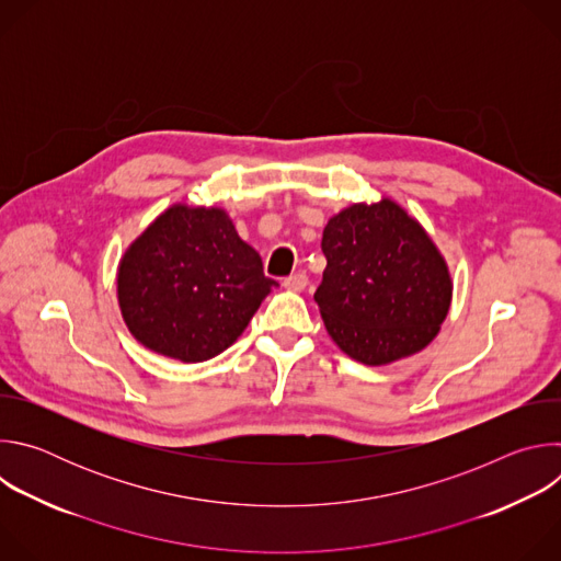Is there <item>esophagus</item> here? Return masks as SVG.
I'll list each match as a JSON object with an SVG mask.
<instances>
[{"label": "esophagus", "instance_id": "1", "mask_svg": "<svg viewBox=\"0 0 561 561\" xmlns=\"http://www.w3.org/2000/svg\"><path fill=\"white\" fill-rule=\"evenodd\" d=\"M306 286H308V277H306L304 273H295V275H290V277L284 279V288H288V290H293V293H299V290H304Z\"/></svg>", "mask_w": 561, "mask_h": 561}]
</instances>
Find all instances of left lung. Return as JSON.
<instances>
[{
    "instance_id": "left-lung-1",
    "label": "left lung",
    "mask_w": 561,
    "mask_h": 561,
    "mask_svg": "<svg viewBox=\"0 0 561 561\" xmlns=\"http://www.w3.org/2000/svg\"><path fill=\"white\" fill-rule=\"evenodd\" d=\"M327 268L314 301L331 340L383 366L424 351L453 301L448 264L424 226L390 197L357 202L324 228Z\"/></svg>"
}]
</instances>
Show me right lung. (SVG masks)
I'll list each match as a JSON object with an SVG mask.
<instances>
[{"label":"right lung","instance_id":"add662e5","mask_svg":"<svg viewBox=\"0 0 561 561\" xmlns=\"http://www.w3.org/2000/svg\"><path fill=\"white\" fill-rule=\"evenodd\" d=\"M277 286L219 206H169L117 266V301L130 335L184 364L232 346Z\"/></svg>","mask_w":561,"mask_h":561}]
</instances>
